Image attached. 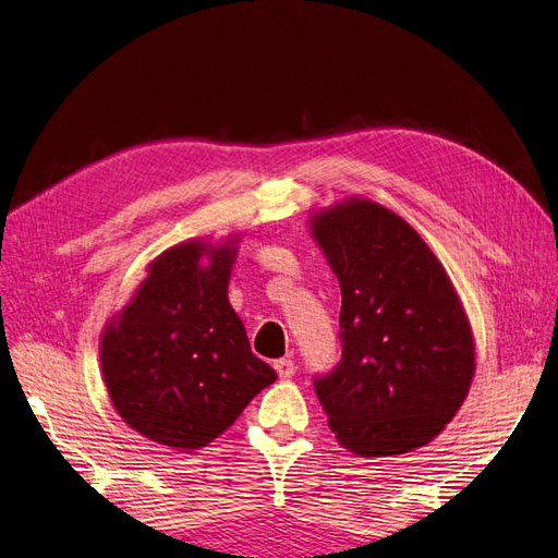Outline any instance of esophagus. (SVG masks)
I'll use <instances>...</instances> for the list:
<instances>
[{"mask_svg":"<svg viewBox=\"0 0 558 558\" xmlns=\"http://www.w3.org/2000/svg\"><path fill=\"white\" fill-rule=\"evenodd\" d=\"M274 367H276V373H278L280 379H290V377H294V373H296L294 361H290V359H278V361L274 363Z\"/></svg>","mask_w":558,"mask_h":558,"instance_id":"34e87169","label":"esophagus"}]
</instances>
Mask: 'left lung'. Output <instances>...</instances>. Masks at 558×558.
<instances>
[{
    "label": "left lung",
    "mask_w": 558,
    "mask_h": 558,
    "mask_svg": "<svg viewBox=\"0 0 558 558\" xmlns=\"http://www.w3.org/2000/svg\"><path fill=\"white\" fill-rule=\"evenodd\" d=\"M338 276L340 365L315 379L342 448L388 458L435 439L476 373V344L446 268L386 206L349 197L311 216Z\"/></svg>",
    "instance_id": "8db88e82"
}]
</instances>
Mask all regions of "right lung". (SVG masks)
<instances>
[{
	"label": "right lung",
	"mask_w": 558,
	"mask_h": 558,
	"mask_svg": "<svg viewBox=\"0 0 558 558\" xmlns=\"http://www.w3.org/2000/svg\"><path fill=\"white\" fill-rule=\"evenodd\" d=\"M239 236L191 239L149 266L100 336V369L121 421L174 450L230 427L276 369L251 352L227 299Z\"/></svg>",
	"instance_id": "1"
}]
</instances>
